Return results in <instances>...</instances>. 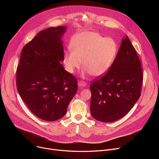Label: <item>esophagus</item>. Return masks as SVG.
Returning a JSON list of instances; mask_svg holds the SVG:
<instances>
[{
    "instance_id": "34e87169",
    "label": "esophagus",
    "mask_w": 159,
    "mask_h": 159,
    "mask_svg": "<svg viewBox=\"0 0 159 159\" xmlns=\"http://www.w3.org/2000/svg\"><path fill=\"white\" fill-rule=\"evenodd\" d=\"M78 85H79V87H85L86 85H87V83L86 82H83V81H79V82H78Z\"/></svg>"
}]
</instances>
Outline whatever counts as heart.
I'll return each instance as SVG.
<instances>
[{
    "label": "heart",
    "instance_id": "heart-1",
    "mask_svg": "<svg viewBox=\"0 0 159 159\" xmlns=\"http://www.w3.org/2000/svg\"><path fill=\"white\" fill-rule=\"evenodd\" d=\"M71 51L65 52L63 64L68 72L74 74L81 66L84 72L94 77L105 74L117 52V44L111 38H104L95 32L79 34L70 44Z\"/></svg>",
    "mask_w": 159,
    "mask_h": 159
}]
</instances>
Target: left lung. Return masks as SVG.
I'll return each instance as SVG.
<instances>
[{"mask_svg": "<svg viewBox=\"0 0 159 159\" xmlns=\"http://www.w3.org/2000/svg\"><path fill=\"white\" fill-rule=\"evenodd\" d=\"M128 36L122 40L109 70L90 85V113L98 121L110 123L125 116L141 96L143 71Z\"/></svg>", "mask_w": 159, "mask_h": 159, "instance_id": "left-lung-1", "label": "left lung"}]
</instances>
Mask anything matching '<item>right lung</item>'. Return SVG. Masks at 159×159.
<instances>
[{
  "mask_svg": "<svg viewBox=\"0 0 159 159\" xmlns=\"http://www.w3.org/2000/svg\"><path fill=\"white\" fill-rule=\"evenodd\" d=\"M65 26L39 32L21 51L16 71L18 93L39 118L53 121L61 118L77 91V80L63 69L61 36Z\"/></svg>",
  "mask_w": 159,
  "mask_h": 159,
  "instance_id": "right-lung-1",
  "label": "right lung"
}]
</instances>
